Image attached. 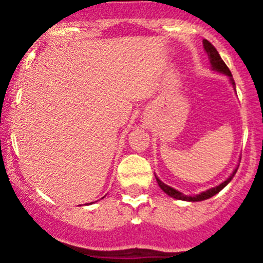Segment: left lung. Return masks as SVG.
Here are the masks:
<instances>
[{
    "instance_id": "8db88e82",
    "label": "left lung",
    "mask_w": 263,
    "mask_h": 263,
    "mask_svg": "<svg viewBox=\"0 0 263 263\" xmlns=\"http://www.w3.org/2000/svg\"><path fill=\"white\" fill-rule=\"evenodd\" d=\"M203 48H205L206 53H208V55H209V58H210V63H211V66H213L214 70H216V71H219V72H222V73H225V75L229 76L230 80H232V84L235 86L234 80H233V79H232V72H230V70H229V68H228V66L225 65L224 61L221 60V57H220L219 52H217L216 48H215V47L210 43V42L206 41V39H205V41H203ZM235 173H237V169H235V171L233 172L232 177H229V178H228L225 182H222L221 184L216 185V187L211 188V190H208V191H206V192L200 193V195L195 196V197H191V196H184V195H183V193L178 192V191H177V190H174V188H172V187H169V185H166L165 183L161 182L159 178H156V181H158L159 187H160L161 190H163L164 192L166 193V195L171 196V197L177 198V200L192 201V202H195V201L208 200V198L213 197V196L216 195V193H219L220 191H221L222 188H224L225 185L228 184V183L232 181V178H233V177H234Z\"/></svg>"
}]
</instances>
